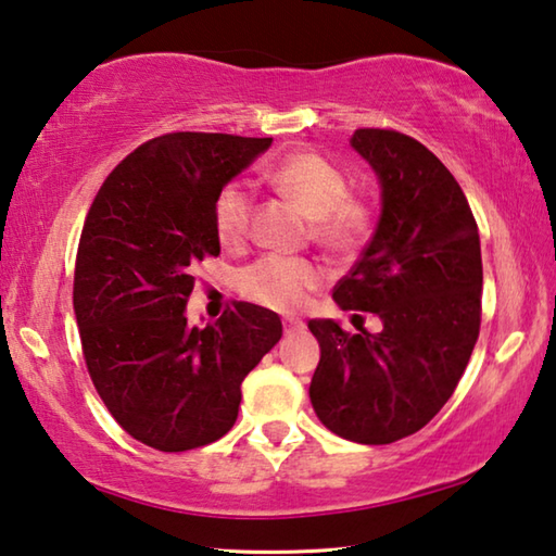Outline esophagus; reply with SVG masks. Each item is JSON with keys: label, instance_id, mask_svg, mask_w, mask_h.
<instances>
[{"label": "esophagus", "instance_id": "esophagus-1", "mask_svg": "<svg viewBox=\"0 0 556 556\" xmlns=\"http://www.w3.org/2000/svg\"><path fill=\"white\" fill-rule=\"evenodd\" d=\"M285 333L287 336H294V333H299V331H304V321H299V318H285Z\"/></svg>", "mask_w": 556, "mask_h": 556}]
</instances>
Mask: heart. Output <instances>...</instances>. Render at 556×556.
Segmentation results:
<instances>
[{
    "mask_svg": "<svg viewBox=\"0 0 556 556\" xmlns=\"http://www.w3.org/2000/svg\"><path fill=\"white\" fill-rule=\"evenodd\" d=\"M269 181L281 195L294 201L308 218L312 235L326 250L345 255L361 248L372 228V203L348 191L351 181L341 166L316 149H296L269 172ZM255 201L240 181L225 184L213 201V228L218 240L238 248L248 240ZM324 269L312 260L267 255L238 275V291L252 304L296 312L308 291L324 285Z\"/></svg>",
    "mask_w": 556,
    "mask_h": 556,
    "instance_id": "b5f03b06",
    "label": "heart"
}]
</instances>
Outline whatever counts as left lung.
Wrapping results in <instances>:
<instances>
[{
    "label": "left lung",
    "mask_w": 556,
    "mask_h": 556,
    "mask_svg": "<svg viewBox=\"0 0 556 556\" xmlns=\"http://www.w3.org/2000/svg\"><path fill=\"white\" fill-rule=\"evenodd\" d=\"M351 144L380 178L382 213L333 299L378 314L382 331L312 318L321 361L308 397L333 434L378 446L429 425L454 394L481 331L483 262L466 195L425 144L370 127Z\"/></svg>",
    "instance_id": "left-lung-1"
}]
</instances>
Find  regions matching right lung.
Wrapping results in <instances>:
<instances>
[{"label": "right lung", "instance_id": "add662e5", "mask_svg": "<svg viewBox=\"0 0 556 556\" xmlns=\"http://www.w3.org/2000/svg\"><path fill=\"white\" fill-rule=\"evenodd\" d=\"M271 137L172 131L112 168L80 232L73 308L83 357L117 425L156 451L213 444L232 429L240 384L281 338L275 312L232 301L191 328L195 265L220 255L215 193Z\"/></svg>", "mask_w": 556, "mask_h": 556}]
</instances>
